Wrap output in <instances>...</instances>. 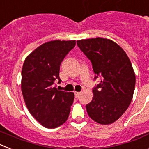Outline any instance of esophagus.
<instances>
[{"instance_id": "1", "label": "esophagus", "mask_w": 149, "mask_h": 149, "mask_svg": "<svg viewBox=\"0 0 149 149\" xmlns=\"http://www.w3.org/2000/svg\"><path fill=\"white\" fill-rule=\"evenodd\" d=\"M80 95H81V93H80V92H74V96H75V98H79Z\"/></svg>"}]
</instances>
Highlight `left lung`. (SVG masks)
<instances>
[{
	"mask_svg": "<svg viewBox=\"0 0 149 149\" xmlns=\"http://www.w3.org/2000/svg\"><path fill=\"white\" fill-rule=\"evenodd\" d=\"M77 44L92 63L95 80L101 77L93 89V100L86 106L88 115L98 123L110 125L122 116L132 100L136 77L131 61L110 39H81Z\"/></svg>",
	"mask_w": 149,
	"mask_h": 149,
	"instance_id": "obj_1",
	"label": "left lung"
}]
</instances>
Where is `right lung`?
<instances>
[{
  "label": "right lung",
  "instance_id": "add662e5",
  "mask_svg": "<svg viewBox=\"0 0 149 149\" xmlns=\"http://www.w3.org/2000/svg\"><path fill=\"white\" fill-rule=\"evenodd\" d=\"M75 40H54L41 45L26 57L22 70V91L30 114L47 128L66 122L74 94L54 86L62 61L75 46Z\"/></svg>",
  "mask_w": 149,
  "mask_h": 149
}]
</instances>
